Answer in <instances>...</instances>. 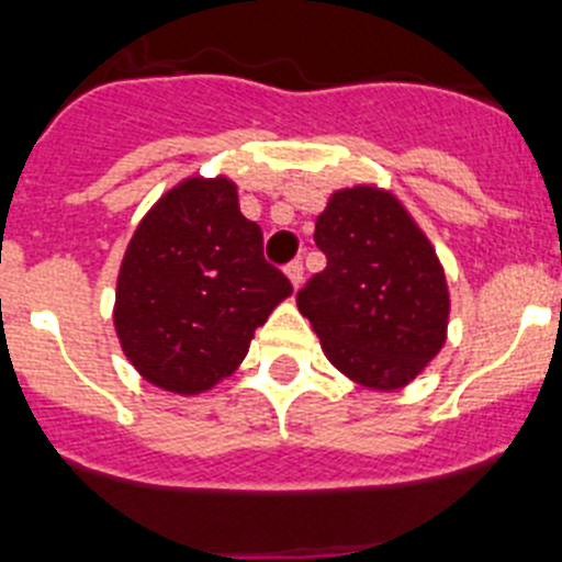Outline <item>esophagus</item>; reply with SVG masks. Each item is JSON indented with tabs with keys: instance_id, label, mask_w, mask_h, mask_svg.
Here are the masks:
<instances>
[{
	"instance_id": "esophagus-1",
	"label": "esophagus",
	"mask_w": 562,
	"mask_h": 562,
	"mask_svg": "<svg viewBox=\"0 0 562 562\" xmlns=\"http://www.w3.org/2000/svg\"><path fill=\"white\" fill-rule=\"evenodd\" d=\"M284 272H286V278H290V284L295 286V290L304 284V265H301V261H290Z\"/></svg>"
}]
</instances>
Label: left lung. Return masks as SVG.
<instances>
[{"mask_svg": "<svg viewBox=\"0 0 562 562\" xmlns=\"http://www.w3.org/2000/svg\"><path fill=\"white\" fill-rule=\"evenodd\" d=\"M326 270L297 292L321 349L371 391L414 382L448 340L450 292L436 247L396 193L340 188L315 222Z\"/></svg>", "mask_w": 562, "mask_h": 562, "instance_id": "1", "label": "left lung"}]
</instances>
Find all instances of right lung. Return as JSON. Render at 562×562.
Returning a JSON list of instances; mask_svg holds the SVG:
<instances>
[{
  "instance_id": "right-lung-1",
  "label": "right lung",
  "mask_w": 562,
  "mask_h": 562,
  "mask_svg": "<svg viewBox=\"0 0 562 562\" xmlns=\"http://www.w3.org/2000/svg\"><path fill=\"white\" fill-rule=\"evenodd\" d=\"M290 295L265 261L261 227L238 211L236 182L188 177L154 202L123 252L114 331L143 380L196 396L241 366Z\"/></svg>"
}]
</instances>
